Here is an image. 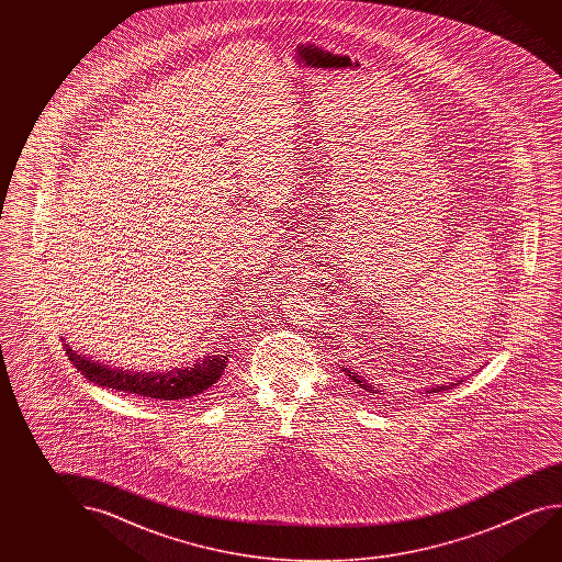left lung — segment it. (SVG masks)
Returning a JSON list of instances; mask_svg holds the SVG:
<instances>
[{"mask_svg": "<svg viewBox=\"0 0 562 562\" xmlns=\"http://www.w3.org/2000/svg\"><path fill=\"white\" fill-rule=\"evenodd\" d=\"M342 372H345V376H349V380H352L357 386L362 387V390H367L369 394H380V392H384V390H378V384H370L367 376H360L359 372H355V369H345V367H340ZM457 382H462V380H457ZM457 382H451V384H447V386H435L431 390H427L429 394L431 392H441V390H452V387L457 386Z\"/></svg>", "mask_w": 562, "mask_h": 562, "instance_id": "obj_1", "label": "left lung"}]
</instances>
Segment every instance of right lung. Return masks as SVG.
<instances>
[{"mask_svg":"<svg viewBox=\"0 0 562 562\" xmlns=\"http://www.w3.org/2000/svg\"><path fill=\"white\" fill-rule=\"evenodd\" d=\"M66 355L76 369L82 372L98 386L111 387L117 392L137 394V396L153 397V400H188V397L202 396L210 387L222 378L223 369L227 357H205L202 362L193 364L192 369L170 370L165 374H143V372H131V370H117L105 367L102 362H93L78 355L65 342Z\"/></svg>","mask_w":562,"mask_h":562,"instance_id":"obj_1","label":"right lung"}]
</instances>
